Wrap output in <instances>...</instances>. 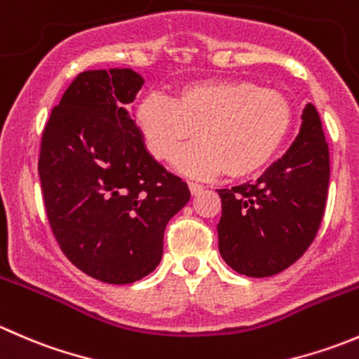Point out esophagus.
I'll return each mask as SVG.
<instances>
[{"mask_svg":"<svg viewBox=\"0 0 359 359\" xmlns=\"http://www.w3.org/2000/svg\"><path fill=\"white\" fill-rule=\"evenodd\" d=\"M203 189H205V187H203L201 184H196V182H189V191H191V194H193V196H196V194H200Z\"/></svg>","mask_w":359,"mask_h":359,"instance_id":"1","label":"esophagus"}]
</instances>
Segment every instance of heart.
<instances>
[{
  "label": "heart",
  "instance_id": "b5f03b06",
  "mask_svg": "<svg viewBox=\"0 0 359 359\" xmlns=\"http://www.w3.org/2000/svg\"><path fill=\"white\" fill-rule=\"evenodd\" d=\"M135 123L146 149L168 161L194 137L201 140L175 159L180 172L210 179L226 172L247 179L274 158L292 125V106L274 88L248 79H205L180 86L172 99L144 97Z\"/></svg>",
  "mask_w": 359,
  "mask_h": 359
}]
</instances>
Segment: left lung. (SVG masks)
Masks as SVG:
<instances>
[{
  "label": "left lung",
  "instance_id": "1",
  "mask_svg": "<svg viewBox=\"0 0 359 359\" xmlns=\"http://www.w3.org/2000/svg\"><path fill=\"white\" fill-rule=\"evenodd\" d=\"M330 154L316 107L307 104L295 142L253 184L217 189L222 217L219 252L250 278L281 273L304 255L320 229Z\"/></svg>",
  "mask_w": 359,
  "mask_h": 359
}]
</instances>
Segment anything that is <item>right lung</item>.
Segmentation results:
<instances>
[{"instance_id": "right-lung-1", "label": "right lung", "mask_w": 359, "mask_h": 359, "mask_svg": "<svg viewBox=\"0 0 359 359\" xmlns=\"http://www.w3.org/2000/svg\"><path fill=\"white\" fill-rule=\"evenodd\" d=\"M142 83L132 69L79 72L41 135L38 173L53 236L79 271L111 285L156 269L166 224L191 198L147 153L130 116Z\"/></svg>"}]
</instances>
